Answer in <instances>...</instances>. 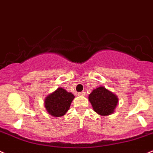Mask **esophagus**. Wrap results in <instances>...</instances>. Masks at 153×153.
Instances as JSON below:
<instances>
[{"mask_svg":"<svg viewBox=\"0 0 153 153\" xmlns=\"http://www.w3.org/2000/svg\"><path fill=\"white\" fill-rule=\"evenodd\" d=\"M78 96H85V93L84 92H80V93H78Z\"/></svg>","mask_w":153,"mask_h":153,"instance_id":"1","label":"esophagus"}]
</instances>
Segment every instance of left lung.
<instances>
[{"label":"left lung","mask_w":153,"mask_h":153,"mask_svg":"<svg viewBox=\"0 0 153 153\" xmlns=\"http://www.w3.org/2000/svg\"><path fill=\"white\" fill-rule=\"evenodd\" d=\"M89 100L93 110L102 116L112 114L118 103V98L103 87L93 90L89 96Z\"/></svg>","instance_id":"1"}]
</instances>
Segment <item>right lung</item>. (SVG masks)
I'll return each mask as SVG.
<instances>
[{"instance_id":"1","label":"right lung","mask_w":153,"mask_h":153,"mask_svg":"<svg viewBox=\"0 0 153 153\" xmlns=\"http://www.w3.org/2000/svg\"><path fill=\"white\" fill-rule=\"evenodd\" d=\"M74 98L75 96L72 93H68L63 88H58L47 96L45 106L51 116L62 117L69 111Z\"/></svg>"}]
</instances>
